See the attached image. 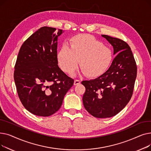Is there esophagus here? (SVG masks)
Instances as JSON below:
<instances>
[{
	"label": "esophagus",
	"mask_w": 151,
	"mask_h": 151,
	"mask_svg": "<svg viewBox=\"0 0 151 151\" xmlns=\"http://www.w3.org/2000/svg\"><path fill=\"white\" fill-rule=\"evenodd\" d=\"M80 80H75L74 81V85H77V84H80Z\"/></svg>",
	"instance_id": "obj_1"
}]
</instances>
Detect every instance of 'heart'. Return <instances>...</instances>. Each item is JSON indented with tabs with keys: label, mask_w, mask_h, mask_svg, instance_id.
I'll list each match as a JSON object with an SVG mask.
<instances>
[{
	"label": "heart",
	"mask_w": 151,
	"mask_h": 151,
	"mask_svg": "<svg viewBox=\"0 0 151 151\" xmlns=\"http://www.w3.org/2000/svg\"><path fill=\"white\" fill-rule=\"evenodd\" d=\"M69 46H63L57 54L59 67L67 73L80 67L89 77H97L109 67L113 52L101 41L89 34H80L71 38Z\"/></svg>",
	"instance_id": "obj_1"
}]
</instances>
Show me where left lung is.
Listing matches in <instances>:
<instances>
[{
	"mask_svg": "<svg viewBox=\"0 0 151 151\" xmlns=\"http://www.w3.org/2000/svg\"><path fill=\"white\" fill-rule=\"evenodd\" d=\"M114 48L116 56L108 70L99 77L83 81L85 109L95 117L107 118L119 113L129 102L133 91L137 67L129 45L122 40L101 35Z\"/></svg>",
	"mask_w": 151,
	"mask_h": 151,
	"instance_id": "8db88e82",
	"label": "left lung"
}]
</instances>
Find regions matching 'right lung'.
I'll return each mask as SVG.
<instances>
[{"label": "right lung", "instance_id": "1", "mask_svg": "<svg viewBox=\"0 0 151 151\" xmlns=\"http://www.w3.org/2000/svg\"><path fill=\"white\" fill-rule=\"evenodd\" d=\"M63 31L44 26L22 45L14 80L24 108L34 115L50 116L59 109L74 80L58 66V38Z\"/></svg>", "mask_w": 151, "mask_h": 151}]
</instances>
